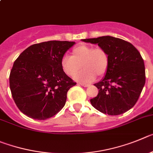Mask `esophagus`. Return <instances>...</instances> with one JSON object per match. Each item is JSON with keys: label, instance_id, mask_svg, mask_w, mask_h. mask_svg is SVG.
Masks as SVG:
<instances>
[{"label": "esophagus", "instance_id": "34e87169", "mask_svg": "<svg viewBox=\"0 0 153 153\" xmlns=\"http://www.w3.org/2000/svg\"><path fill=\"white\" fill-rule=\"evenodd\" d=\"M79 85H82V86H83V87H88L89 85H88V84H85V83H79Z\"/></svg>", "mask_w": 153, "mask_h": 153}]
</instances>
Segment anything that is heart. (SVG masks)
Here are the masks:
<instances>
[{
	"label": "heart",
	"mask_w": 153,
	"mask_h": 153,
	"mask_svg": "<svg viewBox=\"0 0 153 153\" xmlns=\"http://www.w3.org/2000/svg\"><path fill=\"white\" fill-rule=\"evenodd\" d=\"M61 65L63 71L68 76L73 77L81 68L84 70L75 76L80 82H91L96 76L106 75L110 66V56L102 47H94L89 45H80L71 51V56L62 58Z\"/></svg>",
	"instance_id": "1"
}]
</instances>
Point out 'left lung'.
I'll return each mask as SVG.
<instances>
[{
	"label": "left lung",
	"mask_w": 153,
	"mask_h": 153,
	"mask_svg": "<svg viewBox=\"0 0 153 153\" xmlns=\"http://www.w3.org/2000/svg\"><path fill=\"white\" fill-rule=\"evenodd\" d=\"M82 41L98 44L110 56L105 77L94 84L99 89L91 104L108 115H120L136 104L146 82L144 62L140 52L130 42L105 36Z\"/></svg>",
	"instance_id": "left-lung-1"
}]
</instances>
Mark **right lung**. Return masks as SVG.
Instances as JSON below:
<instances>
[{"instance_id":"obj_1","label":"right lung","mask_w":153,"mask_h":153,"mask_svg":"<svg viewBox=\"0 0 153 153\" xmlns=\"http://www.w3.org/2000/svg\"><path fill=\"white\" fill-rule=\"evenodd\" d=\"M75 43L53 40L33 44L15 60L10 74V88L23 114L42 120L62 109L67 92L76 82L63 71L61 60Z\"/></svg>"}]
</instances>
